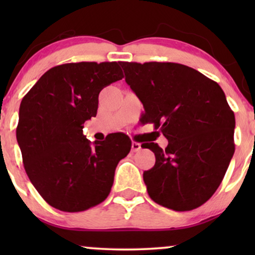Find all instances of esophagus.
Instances as JSON below:
<instances>
[{
	"label": "esophagus",
	"mask_w": 255,
	"mask_h": 255,
	"mask_svg": "<svg viewBox=\"0 0 255 255\" xmlns=\"http://www.w3.org/2000/svg\"><path fill=\"white\" fill-rule=\"evenodd\" d=\"M140 148H141V145L139 144V142H135V141L132 142V151L138 152V151H140Z\"/></svg>",
	"instance_id": "obj_1"
}]
</instances>
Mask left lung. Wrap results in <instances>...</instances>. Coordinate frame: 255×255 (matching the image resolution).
Here are the masks:
<instances>
[{"label":"left lung","mask_w":255,"mask_h":255,"mask_svg":"<svg viewBox=\"0 0 255 255\" xmlns=\"http://www.w3.org/2000/svg\"><path fill=\"white\" fill-rule=\"evenodd\" d=\"M125 81L144 106L142 123L168 139L145 142L155 165L144 182L155 203L175 211L204 204L222 183L235 153L236 120L217 82L175 62H121Z\"/></svg>","instance_id":"obj_1"}]
</instances>
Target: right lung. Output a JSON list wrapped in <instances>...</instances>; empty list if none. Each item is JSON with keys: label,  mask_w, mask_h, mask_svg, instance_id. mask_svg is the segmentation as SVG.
Masks as SVG:
<instances>
[{"label": "right lung", "mask_w": 255, "mask_h": 255, "mask_svg": "<svg viewBox=\"0 0 255 255\" xmlns=\"http://www.w3.org/2000/svg\"><path fill=\"white\" fill-rule=\"evenodd\" d=\"M122 79L116 61L72 62L48 69L23 97L16 138L31 183L51 207L85 211L109 195L131 139L113 133L92 145L83 124L96 116L101 90Z\"/></svg>", "instance_id": "1"}]
</instances>
